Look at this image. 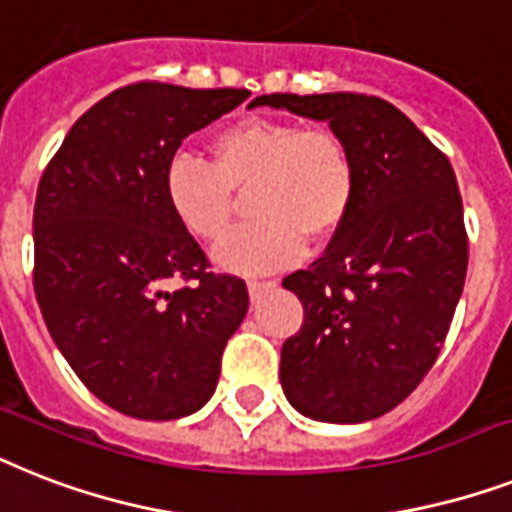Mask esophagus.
<instances>
[{
  "instance_id": "obj_1",
  "label": "esophagus",
  "mask_w": 512,
  "mask_h": 512,
  "mask_svg": "<svg viewBox=\"0 0 512 512\" xmlns=\"http://www.w3.org/2000/svg\"><path fill=\"white\" fill-rule=\"evenodd\" d=\"M276 281H249L247 284V292H249V299L252 302H257V299L263 297L265 292H270V289H276Z\"/></svg>"
}]
</instances>
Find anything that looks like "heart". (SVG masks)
<instances>
[{
	"instance_id": "b5f03b06",
	"label": "heart",
	"mask_w": 512,
	"mask_h": 512,
	"mask_svg": "<svg viewBox=\"0 0 512 512\" xmlns=\"http://www.w3.org/2000/svg\"><path fill=\"white\" fill-rule=\"evenodd\" d=\"M213 162L178 152L165 165L162 189L170 213L202 242H220L247 194L252 223L215 249V263L234 273H273L297 263L305 242H326L355 202V162L328 128L244 118L213 136Z\"/></svg>"
}]
</instances>
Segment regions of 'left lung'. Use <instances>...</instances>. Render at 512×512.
<instances>
[{
	"mask_svg": "<svg viewBox=\"0 0 512 512\" xmlns=\"http://www.w3.org/2000/svg\"><path fill=\"white\" fill-rule=\"evenodd\" d=\"M328 128L355 162V202L307 270L284 278L305 321L281 347L289 405L323 423H363L400 405L442 350L468 268L450 160L394 105L365 94H263Z\"/></svg>",
	"mask_w": 512,
	"mask_h": 512,
	"instance_id": "8db88e82",
	"label": "left lung"
}]
</instances>
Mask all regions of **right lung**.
Masks as SVG:
<instances>
[{
	"label": "right lung",
	"instance_id": "obj_1",
	"mask_svg": "<svg viewBox=\"0 0 512 512\" xmlns=\"http://www.w3.org/2000/svg\"><path fill=\"white\" fill-rule=\"evenodd\" d=\"M247 89L134 83L70 128L33 207V289L57 350L99 400L176 421L213 397L242 326V278L207 257L170 213L162 176L181 141L239 107ZM176 277L189 287L170 293Z\"/></svg>",
	"mask_w": 512,
	"mask_h": 512
}]
</instances>
